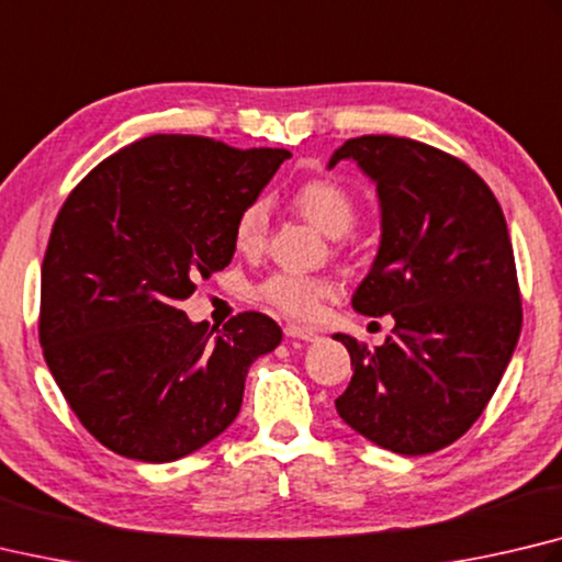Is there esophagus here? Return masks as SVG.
<instances>
[{
    "label": "esophagus",
    "instance_id": "obj_1",
    "mask_svg": "<svg viewBox=\"0 0 562 562\" xmlns=\"http://www.w3.org/2000/svg\"><path fill=\"white\" fill-rule=\"evenodd\" d=\"M284 336H290V339H302V341H316V339H319V334H316L312 326H302V324H288V326H284Z\"/></svg>",
    "mask_w": 562,
    "mask_h": 562
}]
</instances>
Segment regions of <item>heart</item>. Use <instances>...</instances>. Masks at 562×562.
<instances>
[{"instance_id":"1","label":"heart","mask_w":562,"mask_h":562,"mask_svg":"<svg viewBox=\"0 0 562 562\" xmlns=\"http://www.w3.org/2000/svg\"><path fill=\"white\" fill-rule=\"evenodd\" d=\"M292 206L331 238L349 233L356 221V199L331 179H307L297 183L292 191ZM268 203L262 199L243 206L233 226L236 246L243 250L260 248L268 236ZM334 292L336 284L329 278L297 270H278L255 284V297L290 316H312Z\"/></svg>"}]
</instances>
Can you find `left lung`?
<instances>
[{
  "label": "left lung",
  "mask_w": 562,
  "mask_h": 562,
  "mask_svg": "<svg viewBox=\"0 0 562 562\" xmlns=\"http://www.w3.org/2000/svg\"><path fill=\"white\" fill-rule=\"evenodd\" d=\"M341 159L375 181L381 201V248L351 304L395 326L375 351L334 334L353 369L336 413L385 450L430 454L484 413L521 334L504 211L474 169L423 142L363 135L329 169Z\"/></svg>",
  "instance_id": "obj_1"
}]
</instances>
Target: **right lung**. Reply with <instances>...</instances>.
Wrapping results in <instances>:
<instances>
[{"instance_id":"right-lung-1","label":"right lung","mask_w":562,"mask_h":562,"mask_svg":"<svg viewBox=\"0 0 562 562\" xmlns=\"http://www.w3.org/2000/svg\"><path fill=\"white\" fill-rule=\"evenodd\" d=\"M288 149L151 135L68 193L41 265L38 341L100 445L175 462L236 420L250 363L282 341L268 314L193 324L179 302L231 262L233 226Z\"/></svg>"}]
</instances>
